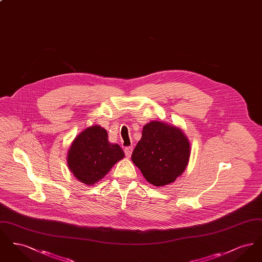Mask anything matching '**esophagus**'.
<instances>
[{"instance_id":"1","label":"esophagus","mask_w":262,"mask_h":262,"mask_svg":"<svg viewBox=\"0 0 262 262\" xmlns=\"http://www.w3.org/2000/svg\"><path fill=\"white\" fill-rule=\"evenodd\" d=\"M132 153H133V146H127V147H125V156H126L127 158H129V157H130Z\"/></svg>"}]
</instances>
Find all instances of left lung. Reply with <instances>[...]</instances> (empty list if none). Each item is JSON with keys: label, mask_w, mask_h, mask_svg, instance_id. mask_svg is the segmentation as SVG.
<instances>
[{"label": "left lung", "mask_w": 262, "mask_h": 262, "mask_svg": "<svg viewBox=\"0 0 262 262\" xmlns=\"http://www.w3.org/2000/svg\"><path fill=\"white\" fill-rule=\"evenodd\" d=\"M190 155L187 137L182 129L159 121L143 126L142 137L132 160L147 182L155 187L174 183L187 168Z\"/></svg>", "instance_id": "8db88e82"}]
</instances>
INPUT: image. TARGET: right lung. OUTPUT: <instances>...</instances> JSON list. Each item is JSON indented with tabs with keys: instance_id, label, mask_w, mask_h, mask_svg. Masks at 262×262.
<instances>
[{
	"instance_id": "add662e5",
	"label": "right lung",
	"mask_w": 262,
	"mask_h": 262,
	"mask_svg": "<svg viewBox=\"0 0 262 262\" xmlns=\"http://www.w3.org/2000/svg\"><path fill=\"white\" fill-rule=\"evenodd\" d=\"M124 157L123 149L108 141L106 129L92 125L73 141L68 153V166L78 181L91 186L104 178Z\"/></svg>"
}]
</instances>
